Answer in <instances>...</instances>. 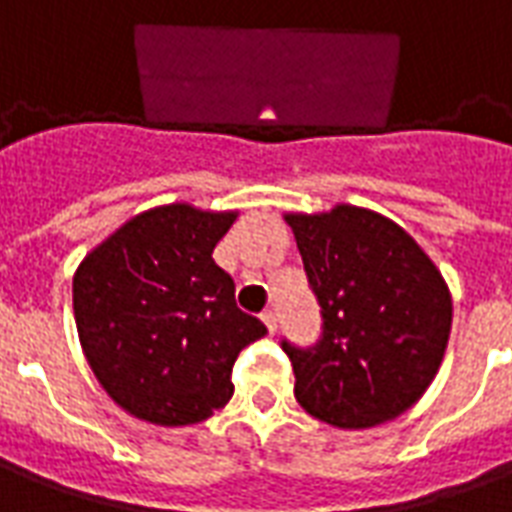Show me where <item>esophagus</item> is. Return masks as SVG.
<instances>
[{"instance_id":"1","label":"esophagus","mask_w":512,"mask_h":512,"mask_svg":"<svg viewBox=\"0 0 512 512\" xmlns=\"http://www.w3.org/2000/svg\"><path fill=\"white\" fill-rule=\"evenodd\" d=\"M260 318H263V323H266V326H268V332H271V334L277 332V312L266 310V312H263V315H260Z\"/></svg>"}]
</instances>
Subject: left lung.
Listing matches in <instances>:
<instances>
[{
    "mask_svg": "<svg viewBox=\"0 0 512 512\" xmlns=\"http://www.w3.org/2000/svg\"><path fill=\"white\" fill-rule=\"evenodd\" d=\"M323 334L312 348L282 340L296 400L334 428L400 417L439 373L452 326L447 282L411 235L381 213L334 205L285 213Z\"/></svg>",
    "mask_w": 512,
    "mask_h": 512,
    "instance_id": "obj_1",
    "label": "left lung"
}]
</instances>
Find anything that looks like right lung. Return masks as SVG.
<instances>
[{
  "mask_svg": "<svg viewBox=\"0 0 512 512\" xmlns=\"http://www.w3.org/2000/svg\"><path fill=\"white\" fill-rule=\"evenodd\" d=\"M235 211L172 202L139 213L73 274L87 365L131 417L164 428L208 419L233 397V365L266 326L235 307L213 246Z\"/></svg>",
  "mask_w": 512,
  "mask_h": 512,
  "instance_id": "right-lung-1",
  "label": "right lung"
}]
</instances>
